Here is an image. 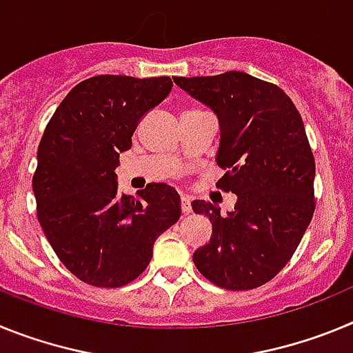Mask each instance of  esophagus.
Wrapping results in <instances>:
<instances>
[{
	"label": "esophagus",
	"instance_id": "esophagus-1",
	"mask_svg": "<svg viewBox=\"0 0 353 353\" xmlns=\"http://www.w3.org/2000/svg\"><path fill=\"white\" fill-rule=\"evenodd\" d=\"M182 212L183 214H191L192 207H191V198L187 194H182Z\"/></svg>",
	"mask_w": 353,
	"mask_h": 353
}]
</instances>
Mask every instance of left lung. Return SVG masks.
Segmentation results:
<instances>
[{
	"label": "left lung",
	"mask_w": 353,
	"mask_h": 353,
	"mask_svg": "<svg viewBox=\"0 0 353 353\" xmlns=\"http://www.w3.org/2000/svg\"><path fill=\"white\" fill-rule=\"evenodd\" d=\"M173 81L219 120L215 161L228 171L217 185L236 194L226 215L205 199L191 203L212 223L192 261L221 288H258L288 263L314 212V159L301 114L279 86L245 72Z\"/></svg>",
	"instance_id": "1"
}]
</instances>
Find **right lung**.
<instances>
[{
    "label": "right lung",
    "mask_w": 353,
    "mask_h": 353,
    "mask_svg": "<svg viewBox=\"0 0 353 353\" xmlns=\"http://www.w3.org/2000/svg\"><path fill=\"white\" fill-rule=\"evenodd\" d=\"M173 88L171 77L95 76L68 92L37 154V215L61 263L77 279L118 288L148 267L157 236L180 219V196L148 183L139 198L121 194L120 154L148 111Z\"/></svg>",
    "instance_id": "add662e5"
}]
</instances>
